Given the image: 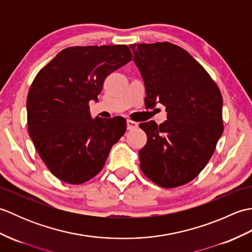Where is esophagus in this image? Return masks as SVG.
Returning a JSON list of instances; mask_svg holds the SVG:
<instances>
[{
  "label": "esophagus",
  "instance_id": "34e87169",
  "mask_svg": "<svg viewBox=\"0 0 252 252\" xmlns=\"http://www.w3.org/2000/svg\"><path fill=\"white\" fill-rule=\"evenodd\" d=\"M138 126V123L135 121H132V120H127L126 121V127L127 130H134Z\"/></svg>",
  "mask_w": 252,
  "mask_h": 252
}]
</instances>
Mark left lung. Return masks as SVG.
I'll use <instances>...</instances> for the list:
<instances>
[{"label":"left lung","mask_w":252,"mask_h":252,"mask_svg":"<svg viewBox=\"0 0 252 252\" xmlns=\"http://www.w3.org/2000/svg\"><path fill=\"white\" fill-rule=\"evenodd\" d=\"M145 85V106H165L167 120L142 122L147 143L140 167L158 186L174 189L199 174L223 133L220 89L189 52L170 42L131 44Z\"/></svg>","instance_id":"1"}]
</instances>
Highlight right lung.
Returning <instances> with one entry per match:
<instances>
[{"instance_id": "1", "label": "right lung", "mask_w": 252, "mask_h": 252, "mask_svg": "<svg viewBox=\"0 0 252 252\" xmlns=\"http://www.w3.org/2000/svg\"><path fill=\"white\" fill-rule=\"evenodd\" d=\"M132 61L126 45L71 46L37 72L27 97L28 132L57 179L82 184L100 172L126 130L122 117L91 118L105 79Z\"/></svg>"}]
</instances>
